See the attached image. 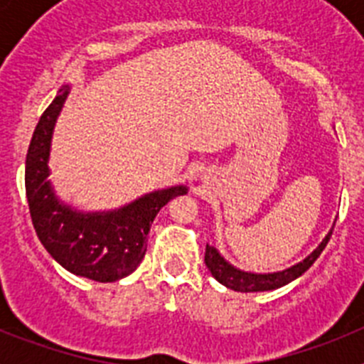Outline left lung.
Segmentation results:
<instances>
[{"label": "left lung", "mask_w": 364, "mask_h": 364, "mask_svg": "<svg viewBox=\"0 0 364 364\" xmlns=\"http://www.w3.org/2000/svg\"><path fill=\"white\" fill-rule=\"evenodd\" d=\"M332 237V231L324 237L323 242L319 244V247L315 250L311 255H308L306 259L299 262V264L291 266L288 269H282L277 273H247L240 272V269L233 268L230 262L224 260V257L215 250L213 246H205V255L204 262L208 266V269L211 272L215 279H217L220 284H224L226 288H231L235 291H268V290H277L281 286L288 284V282L295 281L297 277H301L302 273L306 272L311 264H314L317 257L323 253V250L326 247L328 240Z\"/></svg>", "instance_id": "8db88e82"}]
</instances>
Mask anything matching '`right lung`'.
<instances>
[{
	"label": "right lung",
	"mask_w": 364,
	"mask_h": 364,
	"mask_svg": "<svg viewBox=\"0 0 364 364\" xmlns=\"http://www.w3.org/2000/svg\"><path fill=\"white\" fill-rule=\"evenodd\" d=\"M69 95V87L60 89L53 104L38 122L27 162L25 191L38 239L45 250L74 275L96 282H114L133 273L142 262L147 237L154 217L164 205L178 195L184 186L146 195L107 213H80L54 197L49 180V151L54 124Z\"/></svg>",
	"instance_id": "right-lung-1"
}]
</instances>
